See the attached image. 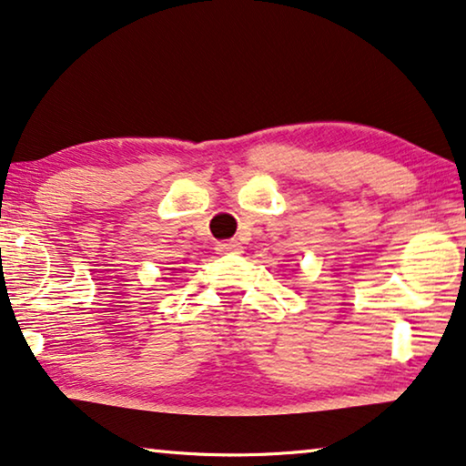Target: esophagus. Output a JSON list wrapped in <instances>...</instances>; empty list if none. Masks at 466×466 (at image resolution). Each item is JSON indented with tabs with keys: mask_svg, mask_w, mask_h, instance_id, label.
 I'll return each mask as SVG.
<instances>
[{
	"mask_svg": "<svg viewBox=\"0 0 466 466\" xmlns=\"http://www.w3.org/2000/svg\"><path fill=\"white\" fill-rule=\"evenodd\" d=\"M215 251L221 253V255H230V253H240V245L236 240H224V242H218V247H215Z\"/></svg>",
	"mask_w": 466,
	"mask_h": 466,
	"instance_id": "esophagus-1",
	"label": "esophagus"
}]
</instances>
